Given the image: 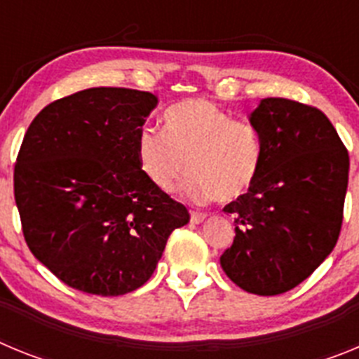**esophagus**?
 Instances as JSON below:
<instances>
[{
    "label": "esophagus",
    "mask_w": 359,
    "mask_h": 359,
    "mask_svg": "<svg viewBox=\"0 0 359 359\" xmlns=\"http://www.w3.org/2000/svg\"><path fill=\"white\" fill-rule=\"evenodd\" d=\"M207 219V214H203V212H190V223L199 224L203 223Z\"/></svg>",
    "instance_id": "obj_1"
}]
</instances>
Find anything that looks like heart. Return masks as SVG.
<instances>
[{
  "mask_svg": "<svg viewBox=\"0 0 359 359\" xmlns=\"http://www.w3.org/2000/svg\"><path fill=\"white\" fill-rule=\"evenodd\" d=\"M161 122L163 133L145 128L136 138V160L156 190L172 192L187 167L182 192L192 201H233L255 183L262 140L252 123L233 120L205 98L172 104Z\"/></svg>",
  "mask_w": 359,
  "mask_h": 359,
  "instance_id": "b5f03b06",
  "label": "heart"
}]
</instances>
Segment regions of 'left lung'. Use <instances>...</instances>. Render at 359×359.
Masks as SVG:
<instances>
[{"mask_svg": "<svg viewBox=\"0 0 359 359\" xmlns=\"http://www.w3.org/2000/svg\"><path fill=\"white\" fill-rule=\"evenodd\" d=\"M250 123L262 140L261 172L223 208L236 239L221 268L241 290L271 297L306 280L336 246L348 152L322 111L287 98H262Z\"/></svg>", "mask_w": 359, "mask_h": 359, "instance_id": "obj_1", "label": "left lung"}]
</instances>
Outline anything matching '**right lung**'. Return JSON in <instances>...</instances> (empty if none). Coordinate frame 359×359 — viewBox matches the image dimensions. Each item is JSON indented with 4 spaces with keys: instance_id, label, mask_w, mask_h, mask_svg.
I'll use <instances>...</instances> for the list:
<instances>
[{
    "instance_id": "1",
    "label": "right lung",
    "mask_w": 359,
    "mask_h": 359,
    "mask_svg": "<svg viewBox=\"0 0 359 359\" xmlns=\"http://www.w3.org/2000/svg\"><path fill=\"white\" fill-rule=\"evenodd\" d=\"M158 98L90 88L48 104L30 123L14 169L23 236L69 287L118 297L144 286L167 239L189 223L136 160V138Z\"/></svg>"
}]
</instances>
